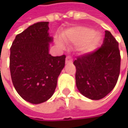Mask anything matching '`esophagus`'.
Segmentation results:
<instances>
[{"instance_id": "1", "label": "esophagus", "mask_w": 128, "mask_h": 128, "mask_svg": "<svg viewBox=\"0 0 128 128\" xmlns=\"http://www.w3.org/2000/svg\"><path fill=\"white\" fill-rule=\"evenodd\" d=\"M72 59L71 57L70 56H67L66 58V64H72Z\"/></svg>"}]
</instances>
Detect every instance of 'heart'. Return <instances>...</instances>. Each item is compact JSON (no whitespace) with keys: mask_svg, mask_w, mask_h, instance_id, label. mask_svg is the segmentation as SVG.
<instances>
[{"mask_svg":"<svg viewBox=\"0 0 128 128\" xmlns=\"http://www.w3.org/2000/svg\"><path fill=\"white\" fill-rule=\"evenodd\" d=\"M62 40L66 43L73 45H78V50L82 54H90L94 52L98 46L102 35L90 28L84 26H76L64 31L61 36ZM63 41L58 40L57 44L64 46Z\"/></svg>","mask_w":128,"mask_h":128,"instance_id":"b5f03b06","label":"heart"}]
</instances>
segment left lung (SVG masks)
<instances>
[{
    "instance_id": "8db88e82",
    "label": "left lung",
    "mask_w": 128,
    "mask_h": 128,
    "mask_svg": "<svg viewBox=\"0 0 128 128\" xmlns=\"http://www.w3.org/2000/svg\"><path fill=\"white\" fill-rule=\"evenodd\" d=\"M120 62L118 44L106 30L101 48L73 62L76 67V84L80 93L92 100L105 97L116 84Z\"/></svg>"
}]
</instances>
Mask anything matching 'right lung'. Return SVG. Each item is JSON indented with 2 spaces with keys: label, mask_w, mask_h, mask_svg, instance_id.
Listing matches in <instances>:
<instances>
[{
  "label": "right lung",
  "mask_w": 128,
  "mask_h": 128,
  "mask_svg": "<svg viewBox=\"0 0 128 128\" xmlns=\"http://www.w3.org/2000/svg\"><path fill=\"white\" fill-rule=\"evenodd\" d=\"M49 22H38L16 36L10 48V68L14 89L25 101L38 104L50 99L64 69L65 58L49 53L53 38Z\"/></svg>",
  "instance_id": "add662e5"
}]
</instances>
